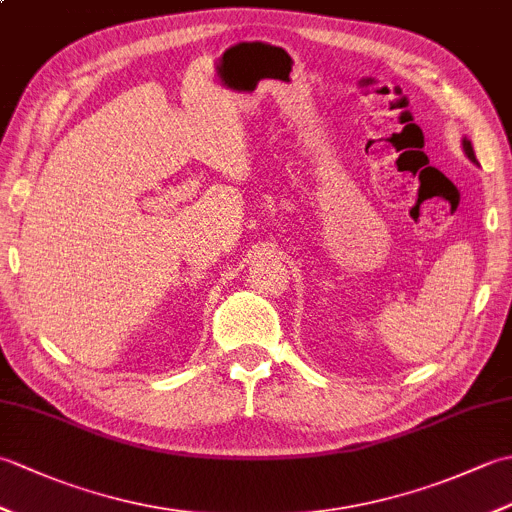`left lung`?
Returning a JSON list of instances; mask_svg holds the SVG:
<instances>
[{
    "instance_id": "8db88e82",
    "label": "left lung",
    "mask_w": 512,
    "mask_h": 512,
    "mask_svg": "<svg viewBox=\"0 0 512 512\" xmlns=\"http://www.w3.org/2000/svg\"><path fill=\"white\" fill-rule=\"evenodd\" d=\"M462 145H464V151H466V156H469L473 162H477V158H475V151H473V145H471V140H462Z\"/></svg>"
}]
</instances>
